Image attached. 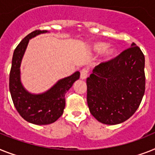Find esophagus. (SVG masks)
<instances>
[{"instance_id":"34e87169","label":"esophagus","mask_w":155,"mask_h":155,"mask_svg":"<svg viewBox=\"0 0 155 155\" xmlns=\"http://www.w3.org/2000/svg\"><path fill=\"white\" fill-rule=\"evenodd\" d=\"M81 79H82V80H84V79H85L88 77V70L85 68L82 69V70H81Z\"/></svg>"}]
</instances>
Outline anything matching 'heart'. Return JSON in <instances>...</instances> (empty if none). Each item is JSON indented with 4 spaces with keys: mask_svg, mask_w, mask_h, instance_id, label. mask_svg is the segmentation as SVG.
Here are the masks:
<instances>
[{
    "mask_svg": "<svg viewBox=\"0 0 155 155\" xmlns=\"http://www.w3.org/2000/svg\"><path fill=\"white\" fill-rule=\"evenodd\" d=\"M106 44L104 43H95L93 46V49L94 51L96 52H100L102 50L105 48ZM115 54V50L113 48H106L103 52V61L107 62L108 60H110L113 57Z\"/></svg>",
    "mask_w": 155,
    "mask_h": 155,
    "instance_id": "obj_1",
    "label": "heart"
}]
</instances>
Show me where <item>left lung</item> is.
<instances>
[{
  "instance_id": "left-lung-1",
  "label": "left lung",
  "mask_w": 155,
  "mask_h": 155,
  "mask_svg": "<svg viewBox=\"0 0 155 155\" xmlns=\"http://www.w3.org/2000/svg\"><path fill=\"white\" fill-rule=\"evenodd\" d=\"M145 57L133 43L108 62L95 66L87 78V103L99 122L115 125L128 120L145 93Z\"/></svg>"
}]
</instances>
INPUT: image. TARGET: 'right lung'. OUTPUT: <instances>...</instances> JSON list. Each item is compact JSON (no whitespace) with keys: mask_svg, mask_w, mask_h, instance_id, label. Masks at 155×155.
<instances>
[{"mask_svg":"<svg viewBox=\"0 0 155 155\" xmlns=\"http://www.w3.org/2000/svg\"><path fill=\"white\" fill-rule=\"evenodd\" d=\"M47 31L35 30L28 34L14 51L9 74V90L14 106L26 121L37 125L55 122L63 113L66 105L65 95L79 79L78 71L62 78L49 90L41 94H32L24 89L20 81V64L29 39Z\"/></svg>","mask_w":155,"mask_h":155,"instance_id":"obj_1","label":"right lung"}]
</instances>
